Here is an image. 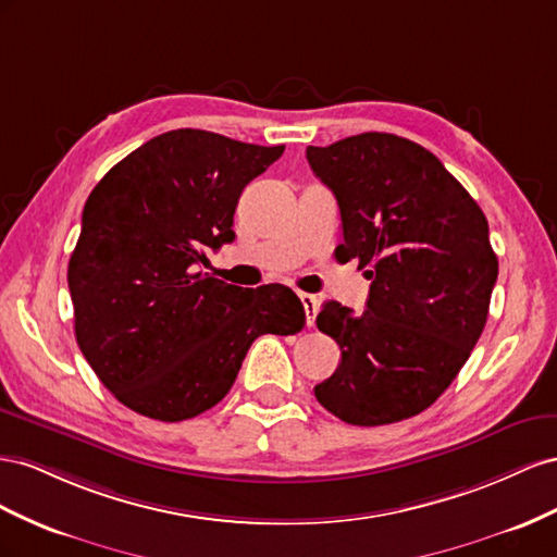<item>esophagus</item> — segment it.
Masks as SVG:
<instances>
[{
	"mask_svg": "<svg viewBox=\"0 0 557 557\" xmlns=\"http://www.w3.org/2000/svg\"><path fill=\"white\" fill-rule=\"evenodd\" d=\"M300 304L306 308V324L312 326L314 324V317H317V298L312 294H298Z\"/></svg>",
	"mask_w": 557,
	"mask_h": 557,
	"instance_id": "34e87169",
	"label": "esophagus"
}]
</instances>
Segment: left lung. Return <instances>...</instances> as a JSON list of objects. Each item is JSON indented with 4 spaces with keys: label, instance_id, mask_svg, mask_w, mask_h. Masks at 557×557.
I'll list each match as a JSON object with an SVG mask.
<instances>
[{
    "label": "left lung",
    "instance_id": "obj_1",
    "mask_svg": "<svg viewBox=\"0 0 557 557\" xmlns=\"http://www.w3.org/2000/svg\"><path fill=\"white\" fill-rule=\"evenodd\" d=\"M306 156L338 202V261L357 259L371 280L361 314L336 300L317 314L341 363L314 396L347 424L401 422L448 389L485 329L499 273L487 219L406 137L361 133Z\"/></svg>",
    "mask_w": 557,
    "mask_h": 557
}]
</instances>
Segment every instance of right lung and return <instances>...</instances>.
<instances>
[{"mask_svg": "<svg viewBox=\"0 0 557 557\" xmlns=\"http://www.w3.org/2000/svg\"><path fill=\"white\" fill-rule=\"evenodd\" d=\"M282 151L170 131L125 156L88 196L67 268L76 343L139 416H200L228 394L253 341L304 329L292 289H243L198 270L208 249L233 243L243 188Z\"/></svg>", "mask_w": 557, "mask_h": 557, "instance_id": "right-lung-1", "label": "right lung"}]
</instances>
